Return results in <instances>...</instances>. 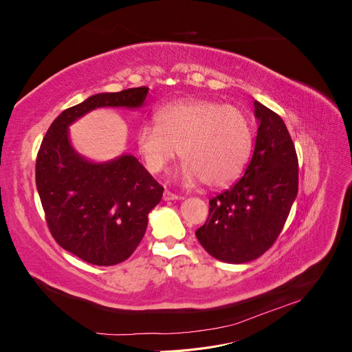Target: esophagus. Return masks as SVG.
<instances>
[{
    "mask_svg": "<svg viewBox=\"0 0 352 352\" xmlns=\"http://www.w3.org/2000/svg\"><path fill=\"white\" fill-rule=\"evenodd\" d=\"M163 199L164 201H176V199H179V197L176 195V194H173V192H170V190H164V194H163Z\"/></svg>",
    "mask_w": 352,
    "mask_h": 352,
    "instance_id": "34e87169",
    "label": "esophagus"
}]
</instances>
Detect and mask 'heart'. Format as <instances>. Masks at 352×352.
I'll return each instance as SVG.
<instances>
[{
    "label": "heart",
    "instance_id": "obj_1",
    "mask_svg": "<svg viewBox=\"0 0 352 352\" xmlns=\"http://www.w3.org/2000/svg\"><path fill=\"white\" fill-rule=\"evenodd\" d=\"M155 126L138 132V148L148 170L160 173L179 155L186 185L228 186L243 173L252 151L248 117L233 105L189 98L160 109Z\"/></svg>",
    "mask_w": 352,
    "mask_h": 352
}]
</instances>
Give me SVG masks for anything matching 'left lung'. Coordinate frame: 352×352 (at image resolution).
<instances>
[{"instance_id":"left-lung-1","label":"left lung","mask_w":352,"mask_h":352,"mask_svg":"<svg viewBox=\"0 0 352 352\" xmlns=\"http://www.w3.org/2000/svg\"><path fill=\"white\" fill-rule=\"evenodd\" d=\"M251 162L243 176L210 199L208 219L195 235L210 255L225 263L258 258L278 239L298 194V157L285 122L258 101Z\"/></svg>"}]
</instances>
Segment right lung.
<instances>
[{
	"mask_svg": "<svg viewBox=\"0 0 352 352\" xmlns=\"http://www.w3.org/2000/svg\"><path fill=\"white\" fill-rule=\"evenodd\" d=\"M146 87L92 95L51 123L36 157V189L52 238L95 265L129 258L142 241L164 188L133 155L91 163L69 141L67 127L98 107L138 109Z\"/></svg>",
	"mask_w": 352,
	"mask_h": 352,
	"instance_id": "right-lung-1",
	"label": "right lung"
}]
</instances>
